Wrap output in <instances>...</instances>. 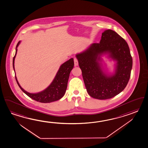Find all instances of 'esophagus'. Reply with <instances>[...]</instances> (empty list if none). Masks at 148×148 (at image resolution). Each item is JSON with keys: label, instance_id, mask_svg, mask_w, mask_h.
<instances>
[{"label": "esophagus", "instance_id": "obj_1", "mask_svg": "<svg viewBox=\"0 0 148 148\" xmlns=\"http://www.w3.org/2000/svg\"><path fill=\"white\" fill-rule=\"evenodd\" d=\"M74 63H75V66H77L78 65V61L77 59L76 58H74Z\"/></svg>", "mask_w": 148, "mask_h": 148}]
</instances>
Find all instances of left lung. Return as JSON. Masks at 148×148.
<instances>
[{
  "label": "left lung",
  "mask_w": 148,
  "mask_h": 148,
  "mask_svg": "<svg viewBox=\"0 0 148 148\" xmlns=\"http://www.w3.org/2000/svg\"><path fill=\"white\" fill-rule=\"evenodd\" d=\"M108 53L117 61L114 75H108L101 70L100 56ZM87 92L93 98H113L127 86L130 77L132 58L123 38L111 29L102 34L100 43L91 44L86 51L76 55Z\"/></svg>",
  "instance_id": "obj_1"
}]
</instances>
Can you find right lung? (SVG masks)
I'll list each match as a JSON object with an SVG mask.
<instances>
[{"instance_id": "right-lung-1", "label": "right lung", "mask_w": 148, "mask_h": 148, "mask_svg": "<svg viewBox=\"0 0 148 148\" xmlns=\"http://www.w3.org/2000/svg\"><path fill=\"white\" fill-rule=\"evenodd\" d=\"M20 42L21 41H19L16 46V53L13 58L12 64L14 71V62L17 51V48L19 46ZM73 66L74 61L73 58H71L69 60L65 62L60 67L56 74L55 78L52 81V83L50 84L49 86L44 91L37 93H30L23 90L21 87L20 84H19L16 75L15 78L17 82L18 85L20 87L21 90L30 98L42 103H50L60 99L64 95L67 89L70 73L73 69Z\"/></svg>"}]
</instances>
